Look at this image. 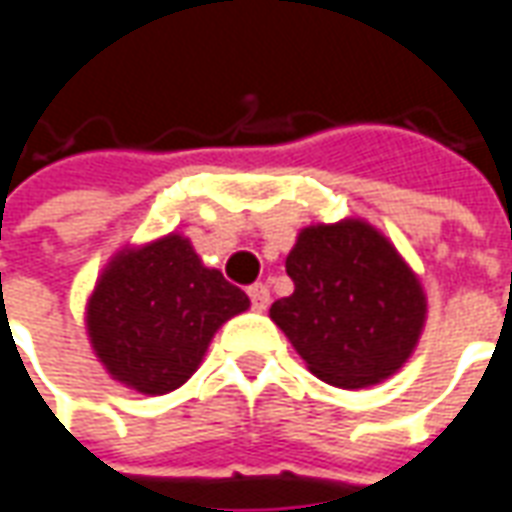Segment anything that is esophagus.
<instances>
[{
  "label": "esophagus",
  "instance_id": "esophagus-1",
  "mask_svg": "<svg viewBox=\"0 0 512 512\" xmlns=\"http://www.w3.org/2000/svg\"><path fill=\"white\" fill-rule=\"evenodd\" d=\"M248 295L256 312H264V309H267V303H270V290H267L264 284H253V287L248 290Z\"/></svg>",
  "mask_w": 512,
  "mask_h": 512
}]
</instances>
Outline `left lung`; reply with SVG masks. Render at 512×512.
<instances>
[{"label":"left lung","mask_w":512,"mask_h":512,"mask_svg":"<svg viewBox=\"0 0 512 512\" xmlns=\"http://www.w3.org/2000/svg\"><path fill=\"white\" fill-rule=\"evenodd\" d=\"M295 292L270 306L306 368L331 387L365 390L407 365L424 334V284L362 217L315 222L287 256Z\"/></svg>","instance_id":"obj_1"}]
</instances>
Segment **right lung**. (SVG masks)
<instances>
[{
    "label": "right lung",
    "instance_id": "1",
    "mask_svg": "<svg viewBox=\"0 0 512 512\" xmlns=\"http://www.w3.org/2000/svg\"><path fill=\"white\" fill-rule=\"evenodd\" d=\"M248 309V295L172 231L108 259L86 301V334L114 382L167 396L192 379L222 323Z\"/></svg>",
    "mask_w": 512,
    "mask_h": 512
}]
</instances>
